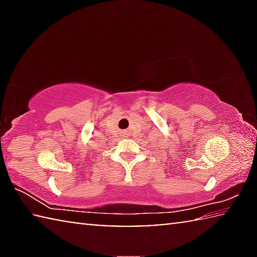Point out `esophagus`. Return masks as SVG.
I'll list each match as a JSON object with an SVG mask.
<instances>
[{"instance_id": "34e87169", "label": "esophagus", "mask_w": 257, "mask_h": 257, "mask_svg": "<svg viewBox=\"0 0 257 257\" xmlns=\"http://www.w3.org/2000/svg\"><path fill=\"white\" fill-rule=\"evenodd\" d=\"M123 136H125V135H123Z\"/></svg>"}]
</instances>
